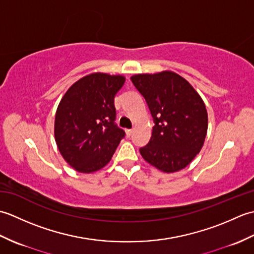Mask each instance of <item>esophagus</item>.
Returning a JSON list of instances; mask_svg holds the SVG:
<instances>
[{
	"label": "esophagus",
	"mask_w": 254,
	"mask_h": 254,
	"mask_svg": "<svg viewBox=\"0 0 254 254\" xmlns=\"http://www.w3.org/2000/svg\"><path fill=\"white\" fill-rule=\"evenodd\" d=\"M126 132H127V136H131L132 133H133V128H127Z\"/></svg>",
	"instance_id": "34e87169"
}]
</instances>
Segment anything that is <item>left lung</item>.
Wrapping results in <instances>:
<instances>
[{"label": "left lung", "instance_id": "obj_1", "mask_svg": "<svg viewBox=\"0 0 254 254\" xmlns=\"http://www.w3.org/2000/svg\"><path fill=\"white\" fill-rule=\"evenodd\" d=\"M132 83L143 95L155 126L142 157L160 171L176 172L191 163L203 147L208 118L191 84L171 71L137 74Z\"/></svg>", "mask_w": 254, "mask_h": 254}]
</instances>
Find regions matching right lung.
I'll list each match as a JSON object with an SVG mask.
<instances>
[{"label": "right lung", "instance_id": "right-lung-1", "mask_svg": "<svg viewBox=\"0 0 254 254\" xmlns=\"http://www.w3.org/2000/svg\"><path fill=\"white\" fill-rule=\"evenodd\" d=\"M126 77L93 73L67 89L58 106L55 137L63 158L82 172H95L109 163L126 135L115 123V96Z\"/></svg>", "mask_w": 254, "mask_h": 254}]
</instances>
